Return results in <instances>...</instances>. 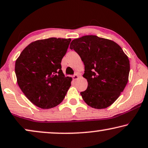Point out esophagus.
<instances>
[{"mask_svg": "<svg viewBox=\"0 0 148 148\" xmlns=\"http://www.w3.org/2000/svg\"><path fill=\"white\" fill-rule=\"evenodd\" d=\"M78 76H79V75L78 74H75L74 76H73V77H72V78H73V79H74V80H77V79L78 78Z\"/></svg>", "mask_w": 148, "mask_h": 148, "instance_id": "obj_1", "label": "esophagus"}]
</instances>
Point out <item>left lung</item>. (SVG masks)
Segmentation results:
<instances>
[{
  "instance_id": "1",
  "label": "left lung",
  "mask_w": 148,
  "mask_h": 148,
  "mask_svg": "<svg viewBox=\"0 0 148 148\" xmlns=\"http://www.w3.org/2000/svg\"><path fill=\"white\" fill-rule=\"evenodd\" d=\"M70 48L80 56L84 65L83 77L88 81V87L80 92L84 101L97 109L109 107L128 82L127 56L117 43L96 35L75 39Z\"/></svg>"
}]
</instances>
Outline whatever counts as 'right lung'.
<instances>
[{
  "label": "right lung",
  "mask_w": 148,
  "mask_h": 148,
  "mask_svg": "<svg viewBox=\"0 0 148 148\" xmlns=\"http://www.w3.org/2000/svg\"><path fill=\"white\" fill-rule=\"evenodd\" d=\"M71 39L37 40L25 48L15 62V74L21 90L37 107L51 109L63 101L71 86L61 62Z\"/></svg>",
  "instance_id": "add662e5"
}]
</instances>
